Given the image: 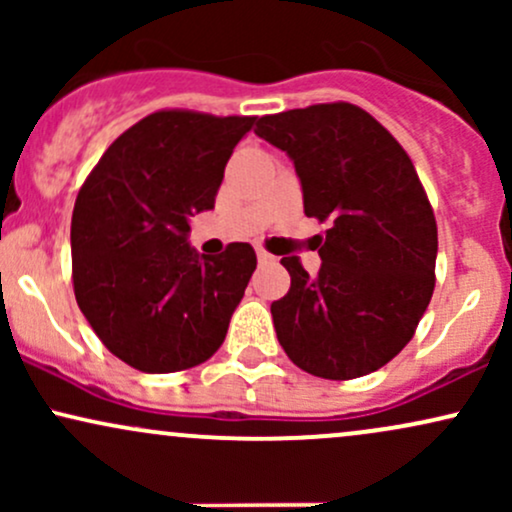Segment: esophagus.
Masks as SVG:
<instances>
[{"label": "esophagus", "mask_w": 512, "mask_h": 512, "mask_svg": "<svg viewBox=\"0 0 512 512\" xmlns=\"http://www.w3.org/2000/svg\"><path fill=\"white\" fill-rule=\"evenodd\" d=\"M257 260H260L262 264H269V262H274V257L269 255L267 250H262V248H257Z\"/></svg>", "instance_id": "34e87169"}]
</instances>
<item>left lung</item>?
I'll return each instance as SVG.
<instances>
[{
    "label": "left lung",
    "mask_w": 512,
    "mask_h": 512,
    "mask_svg": "<svg viewBox=\"0 0 512 512\" xmlns=\"http://www.w3.org/2000/svg\"><path fill=\"white\" fill-rule=\"evenodd\" d=\"M255 134L293 161L320 272L281 257L291 289L272 303L276 339L305 373L351 380L414 337L436 286L438 228L407 151L366 110L322 103L257 120Z\"/></svg>",
    "instance_id": "1"
}]
</instances>
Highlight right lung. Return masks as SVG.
<instances>
[{"instance_id": "obj_1", "label": "right lung", "mask_w": 512, "mask_h": 512, "mask_svg": "<svg viewBox=\"0 0 512 512\" xmlns=\"http://www.w3.org/2000/svg\"><path fill=\"white\" fill-rule=\"evenodd\" d=\"M257 117L161 110L117 137L88 175L72 214L81 313L127 366L175 373L226 339L257 267L248 243L219 257L187 240L190 216L214 209L223 168Z\"/></svg>"}]
</instances>
